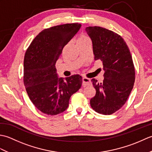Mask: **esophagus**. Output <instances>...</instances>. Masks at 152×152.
<instances>
[{
    "label": "esophagus",
    "mask_w": 152,
    "mask_h": 152,
    "mask_svg": "<svg viewBox=\"0 0 152 152\" xmlns=\"http://www.w3.org/2000/svg\"><path fill=\"white\" fill-rule=\"evenodd\" d=\"M91 84V80L89 78H82V85L83 86H90Z\"/></svg>",
    "instance_id": "esophagus-1"
}]
</instances>
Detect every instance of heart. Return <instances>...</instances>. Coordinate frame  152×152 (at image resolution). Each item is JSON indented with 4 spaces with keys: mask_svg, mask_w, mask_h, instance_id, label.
Returning <instances> with one entry per match:
<instances>
[{
    "mask_svg": "<svg viewBox=\"0 0 152 152\" xmlns=\"http://www.w3.org/2000/svg\"><path fill=\"white\" fill-rule=\"evenodd\" d=\"M89 38L87 37L85 34H82L78 37V42H86L87 40H89Z\"/></svg>",
    "mask_w": 152,
    "mask_h": 152,
    "instance_id": "b5f03b06",
    "label": "heart"
}]
</instances>
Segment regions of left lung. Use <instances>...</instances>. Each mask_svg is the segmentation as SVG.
Masks as SVG:
<instances>
[{
	"label": "left lung",
	"instance_id": "1",
	"mask_svg": "<svg viewBox=\"0 0 152 152\" xmlns=\"http://www.w3.org/2000/svg\"><path fill=\"white\" fill-rule=\"evenodd\" d=\"M86 31L91 38L95 60L103 64L102 83L92 79L96 89L90 104L95 112L110 115L124 105L133 88L135 72L129 49L122 37L100 27H88Z\"/></svg>",
	"mask_w": 152,
	"mask_h": 152
}]
</instances>
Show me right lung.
Instances as JSON below:
<instances>
[{
    "label": "right lung",
    "instance_id": "add662e5",
    "mask_svg": "<svg viewBox=\"0 0 152 152\" xmlns=\"http://www.w3.org/2000/svg\"><path fill=\"white\" fill-rule=\"evenodd\" d=\"M80 27L79 23H70L44 29L35 37L25 53V89L33 104L47 115L65 111L70 96L82 86V77L79 74L59 78L56 68L63 48Z\"/></svg>",
    "mask_w": 152,
    "mask_h": 152
}]
</instances>
